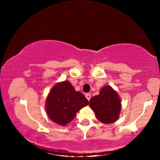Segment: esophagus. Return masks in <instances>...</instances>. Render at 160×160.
I'll return each mask as SVG.
<instances>
[{"instance_id": "esophagus-1", "label": "esophagus", "mask_w": 160, "mask_h": 160, "mask_svg": "<svg viewBox=\"0 0 160 160\" xmlns=\"http://www.w3.org/2000/svg\"><path fill=\"white\" fill-rule=\"evenodd\" d=\"M85 97H86L87 100H90V98H91V95H90V94L87 93V94H86V95H85Z\"/></svg>"}]
</instances>
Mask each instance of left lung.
Returning a JSON list of instances; mask_svg holds the SVG:
<instances>
[{
  "label": "left lung",
  "mask_w": 160,
  "mask_h": 160,
  "mask_svg": "<svg viewBox=\"0 0 160 160\" xmlns=\"http://www.w3.org/2000/svg\"><path fill=\"white\" fill-rule=\"evenodd\" d=\"M89 105L95 112L97 119L105 124L117 121L121 111L118 94L110 86L102 87L99 95L91 98Z\"/></svg>",
  "instance_id": "8db88e82"
}]
</instances>
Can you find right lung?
Wrapping results in <instances>:
<instances>
[{"label":"right lung","instance_id":"obj_1","mask_svg":"<svg viewBox=\"0 0 160 160\" xmlns=\"http://www.w3.org/2000/svg\"><path fill=\"white\" fill-rule=\"evenodd\" d=\"M89 101L80 92H76L69 82L58 83L48 95L46 109L49 119L60 125H66L76 113Z\"/></svg>","mask_w":160,"mask_h":160}]
</instances>
